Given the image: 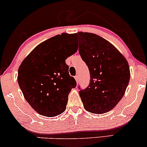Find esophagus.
Wrapping results in <instances>:
<instances>
[{"label":"esophagus","mask_w":147,"mask_h":147,"mask_svg":"<svg viewBox=\"0 0 147 147\" xmlns=\"http://www.w3.org/2000/svg\"><path fill=\"white\" fill-rule=\"evenodd\" d=\"M74 78H75L76 81V82H77V83L79 82V78H78V76H76L74 77Z\"/></svg>","instance_id":"34e87169"}]
</instances>
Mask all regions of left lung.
<instances>
[{
    "label": "left lung",
    "instance_id": "obj_1",
    "mask_svg": "<svg viewBox=\"0 0 147 147\" xmlns=\"http://www.w3.org/2000/svg\"><path fill=\"white\" fill-rule=\"evenodd\" d=\"M79 53L90 71L88 86L79 91L87 111L109 112L123 97L130 78L128 62L111 43L90 32L76 33Z\"/></svg>",
    "mask_w": 147,
    "mask_h": 147
}]
</instances>
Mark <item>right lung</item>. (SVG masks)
I'll use <instances>...</instances> for the list:
<instances>
[{"label": "right lung", "mask_w": 147, "mask_h": 147, "mask_svg": "<svg viewBox=\"0 0 147 147\" xmlns=\"http://www.w3.org/2000/svg\"><path fill=\"white\" fill-rule=\"evenodd\" d=\"M76 34L63 33L39 43L18 69V82L24 97L40 115L53 117L66 109L76 82L65 60L77 52Z\"/></svg>", "instance_id": "add662e5"}]
</instances>
